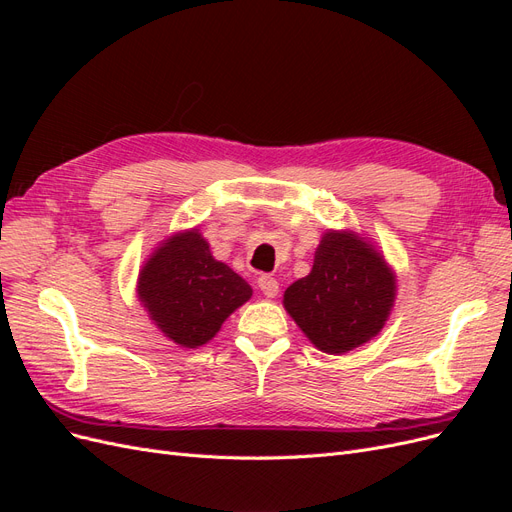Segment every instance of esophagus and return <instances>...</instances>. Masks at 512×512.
I'll list each match as a JSON object with an SVG mask.
<instances>
[{
  "mask_svg": "<svg viewBox=\"0 0 512 512\" xmlns=\"http://www.w3.org/2000/svg\"><path fill=\"white\" fill-rule=\"evenodd\" d=\"M258 288L269 299L277 297V292H280V284H277V280H275V277H271V275H260L258 277Z\"/></svg>",
  "mask_w": 512,
  "mask_h": 512,
  "instance_id": "1",
  "label": "esophagus"
}]
</instances>
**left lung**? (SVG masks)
<instances>
[{
	"label": "left lung",
	"mask_w": 512,
	"mask_h": 512,
	"mask_svg": "<svg viewBox=\"0 0 512 512\" xmlns=\"http://www.w3.org/2000/svg\"><path fill=\"white\" fill-rule=\"evenodd\" d=\"M397 299V275L367 237L324 232L314 265L284 292V307L318 350L346 354L374 339Z\"/></svg>",
	"instance_id": "8db88e82"
}]
</instances>
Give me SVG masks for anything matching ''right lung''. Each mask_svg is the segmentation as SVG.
I'll return each mask as SVG.
<instances>
[{
	"instance_id": "obj_1",
	"label": "right lung",
	"mask_w": 512,
	"mask_h": 512,
	"mask_svg": "<svg viewBox=\"0 0 512 512\" xmlns=\"http://www.w3.org/2000/svg\"><path fill=\"white\" fill-rule=\"evenodd\" d=\"M136 294L164 337L181 348H198L252 299V286L213 258L209 241L194 226L153 247L138 271Z\"/></svg>"
}]
</instances>
